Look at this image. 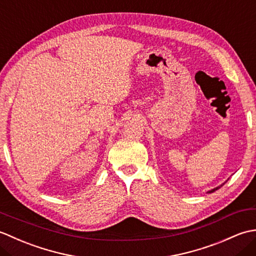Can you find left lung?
I'll use <instances>...</instances> for the list:
<instances>
[{
	"instance_id": "obj_1",
	"label": "left lung",
	"mask_w": 256,
	"mask_h": 256,
	"mask_svg": "<svg viewBox=\"0 0 256 256\" xmlns=\"http://www.w3.org/2000/svg\"><path fill=\"white\" fill-rule=\"evenodd\" d=\"M220 187H222V184H221V186H219V187H216V188H214V189H212V190H211V192H216V189H219Z\"/></svg>"
}]
</instances>
